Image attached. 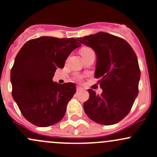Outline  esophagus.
Returning a JSON list of instances; mask_svg holds the SVG:
<instances>
[{"label": "esophagus", "instance_id": "34e87169", "mask_svg": "<svg viewBox=\"0 0 157 157\" xmlns=\"http://www.w3.org/2000/svg\"><path fill=\"white\" fill-rule=\"evenodd\" d=\"M82 90H83V88H81V87H80V86H77V92L82 91Z\"/></svg>", "mask_w": 157, "mask_h": 157}]
</instances>
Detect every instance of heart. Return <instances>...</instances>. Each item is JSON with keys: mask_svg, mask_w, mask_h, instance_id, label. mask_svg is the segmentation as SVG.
<instances>
[{"mask_svg": "<svg viewBox=\"0 0 157 157\" xmlns=\"http://www.w3.org/2000/svg\"><path fill=\"white\" fill-rule=\"evenodd\" d=\"M92 49L91 48H90V47H83V48H81V49H80V54H81L82 56H85L87 52H90V51H92ZM74 80H77V81H81L82 76H80V75L75 76V77H74Z\"/></svg>", "mask_w": 157, "mask_h": 157, "instance_id": "b5f03b06", "label": "heart"}]
</instances>
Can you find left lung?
Returning <instances> with one entry per match:
<instances>
[{
  "label": "left lung",
  "mask_w": 157,
  "mask_h": 157,
  "mask_svg": "<svg viewBox=\"0 0 157 157\" xmlns=\"http://www.w3.org/2000/svg\"><path fill=\"white\" fill-rule=\"evenodd\" d=\"M97 55L95 77L103 92L88 90L90 98L83 108L88 117L109 126L118 123L131 110L138 93L141 71L136 54L121 37L105 32L79 37Z\"/></svg>",
  "instance_id": "8db88e82"
}]
</instances>
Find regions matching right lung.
Listing matches in <instances>:
<instances>
[{
  "instance_id": "right-lung-1",
  "label": "right lung",
  "mask_w": 157,
  "mask_h": 157,
  "mask_svg": "<svg viewBox=\"0 0 157 157\" xmlns=\"http://www.w3.org/2000/svg\"><path fill=\"white\" fill-rule=\"evenodd\" d=\"M80 45L74 38L40 37L27 41L18 52L10 73L12 95L31 123L47 127L65 116L76 86L73 83H54L52 77Z\"/></svg>"
}]
</instances>
